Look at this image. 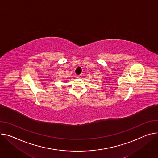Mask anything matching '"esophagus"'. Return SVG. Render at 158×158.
<instances>
[{
	"instance_id": "1",
	"label": "esophagus",
	"mask_w": 158,
	"mask_h": 158,
	"mask_svg": "<svg viewBox=\"0 0 158 158\" xmlns=\"http://www.w3.org/2000/svg\"><path fill=\"white\" fill-rule=\"evenodd\" d=\"M82 77V76L81 75H78V76H76V77L77 78H81Z\"/></svg>"
}]
</instances>
